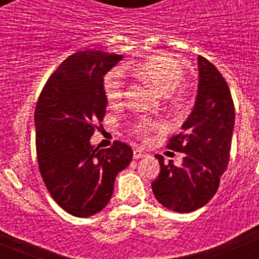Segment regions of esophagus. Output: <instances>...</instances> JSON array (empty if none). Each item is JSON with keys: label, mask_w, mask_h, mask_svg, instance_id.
I'll return each instance as SVG.
<instances>
[{"label": "esophagus", "mask_w": 259, "mask_h": 259, "mask_svg": "<svg viewBox=\"0 0 259 259\" xmlns=\"http://www.w3.org/2000/svg\"><path fill=\"white\" fill-rule=\"evenodd\" d=\"M146 152L144 149H141V148H135L134 149V158L135 159H140V158H144L146 157Z\"/></svg>", "instance_id": "esophagus-1"}]
</instances>
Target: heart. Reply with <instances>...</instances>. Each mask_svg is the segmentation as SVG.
<instances>
[{
    "label": "heart",
    "mask_w": 259,
    "mask_h": 259,
    "mask_svg": "<svg viewBox=\"0 0 259 259\" xmlns=\"http://www.w3.org/2000/svg\"><path fill=\"white\" fill-rule=\"evenodd\" d=\"M124 70L143 80L144 83L149 84L158 93L171 97L174 101H178L182 96L180 92H176V88L184 77V70L180 62L168 53H155L139 62L128 63L124 66ZM102 88L110 106H119L122 104L124 80L120 71H109L104 76ZM154 128H157V124L148 119H137L131 124L132 132L137 136H146Z\"/></svg>",
    "instance_id": "1"
}]
</instances>
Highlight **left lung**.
I'll return each instance as SVG.
<instances>
[{"label":"left lung","instance_id":"obj_1","mask_svg":"<svg viewBox=\"0 0 259 259\" xmlns=\"http://www.w3.org/2000/svg\"><path fill=\"white\" fill-rule=\"evenodd\" d=\"M198 91L191 115L167 148L184 153L183 163H164L157 154L161 172L152 183L158 202L176 212H191L206 205L218 191L230 162L235 106L222 74L198 56Z\"/></svg>","mask_w":259,"mask_h":259}]
</instances>
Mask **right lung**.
I'll return each mask as SVG.
<instances>
[{
  "label": "right lung",
  "mask_w": 259,
  "mask_h": 259,
  "mask_svg": "<svg viewBox=\"0 0 259 259\" xmlns=\"http://www.w3.org/2000/svg\"><path fill=\"white\" fill-rule=\"evenodd\" d=\"M122 58L93 49L74 53L48 79L36 105L40 174L53 200L79 218L106 206L115 176L134 155L122 141L107 149L89 143L106 113L104 76Z\"/></svg>",
  "instance_id": "add662e5"
}]
</instances>
